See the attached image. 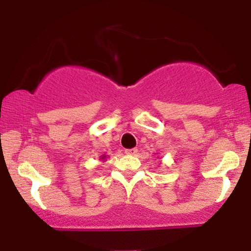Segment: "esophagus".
I'll list each match as a JSON object with an SVG mask.
<instances>
[{"instance_id":"34e87169","label":"esophagus","mask_w":251,"mask_h":251,"mask_svg":"<svg viewBox=\"0 0 251 251\" xmlns=\"http://www.w3.org/2000/svg\"><path fill=\"white\" fill-rule=\"evenodd\" d=\"M125 152L127 154H131V155H135L137 154V152H138V149L137 148H134V149H127V150H125Z\"/></svg>"}]
</instances>
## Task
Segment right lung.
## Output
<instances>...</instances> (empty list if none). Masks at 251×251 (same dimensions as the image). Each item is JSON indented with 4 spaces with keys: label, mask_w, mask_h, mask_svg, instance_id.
Masks as SVG:
<instances>
[{
    "label": "right lung",
    "mask_w": 251,
    "mask_h": 251,
    "mask_svg": "<svg viewBox=\"0 0 251 251\" xmlns=\"http://www.w3.org/2000/svg\"><path fill=\"white\" fill-rule=\"evenodd\" d=\"M102 158H103V157H102Z\"/></svg>",
    "instance_id": "1"
}]
</instances>
